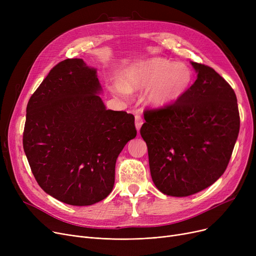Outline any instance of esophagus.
I'll list each match as a JSON object with an SVG mask.
<instances>
[{
    "instance_id": "esophagus-1",
    "label": "esophagus",
    "mask_w": 256,
    "mask_h": 256,
    "mask_svg": "<svg viewBox=\"0 0 256 256\" xmlns=\"http://www.w3.org/2000/svg\"><path fill=\"white\" fill-rule=\"evenodd\" d=\"M135 120H136V128L139 132L141 126H142V124H143V119H142L140 114H136L135 115Z\"/></svg>"
}]
</instances>
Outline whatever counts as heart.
<instances>
[{"instance_id": "1", "label": "heart", "mask_w": 256, "mask_h": 256, "mask_svg": "<svg viewBox=\"0 0 256 256\" xmlns=\"http://www.w3.org/2000/svg\"><path fill=\"white\" fill-rule=\"evenodd\" d=\"M192 72L189 67L163 58L139 61L124 70L122 82H116L111 90L117 96L147 89L145 100L152 106L163 108L178 100L189 88Z\"/></svg>"}]
</instances>
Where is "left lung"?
Listing matches in <instances>:
<instances>
[{
	"instance_id": "obj_1",
	"label": "left lung",
	"mask_w": 256,
	"mask_h": 256,
	"mask_svg": "<svg viewBox=\"0 0 256 256\" xmlns=\"http://www.w3.org/2000/svg\"><path fill=\"white\" fill-rule=\"evenodd\" d=\"M191 64L194 84L173 104L146 110L140 130L154 184L174 197L202 191L222 176L240 130L234 89L212 67Z\"/></svg>"
}]
</instances>
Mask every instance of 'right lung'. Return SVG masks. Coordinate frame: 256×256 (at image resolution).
<instances>
[{"label":"right lung","instance_id":"right-lung-1","mask_svg":"<svg viewBox=\"0 0 256 256\" xmlns=\"http://www.w3.org/2000/svg\"><path fill=\"white\" fill-rule=\"evenodd\" d=\"M96 70L83 59L54 66L26 106L24 150L42 189L70 206L109 195L116 160L136 137L135 117L106 110Z\"/></svg>","mask_w":256,"mask_h":256}]
</instances>
